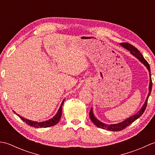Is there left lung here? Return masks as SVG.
Wrapping results in <instances>:
<instances>
[{
	"mask_svg": "<svg viewBox=\"0 0 155 155\" xmlns=\"http://www.w3.org/2000/svg\"><path fill=\"white\" fill-rule=\"evenodd\" d=\"M120 45L122 46L123 48H126L127 50L129 51L130 54L133 56H134V57H136L138 60H139L141 62V63L145 66L147 68V70L149 71V81H150L149 85V93H148L146 100H145V101H144V103L143 104L142 107L140 108V109H139V110L137 111V113L132 115V116H130V117L127 118V119H125L122 122H120V123H116V124H108L106 123H103V122H101V120L97 119V118L94 116L93 107H92L91 109V111H90V113H89V117H90V118L91 119V120L93 121V123L95 125H96L97 127L101 128H103V129H107V130H110V131H120V130H123L124 128L128 127V125H130L131 123H133L134 121H135L137 119H138V118H139L141 116V115L143 114L144 110H145V109H146L147 101H148V99H149V97L150 94L151 90H152V86H153L152 80H151L150 66H149V63L147 62L145 59L144 58L143 56L142 55V54L140 53V51L138 50L137 48L134 47V46H133L132 45H130L129 43H127V42H121V43H120Z\"/></svg>",
	"mask_w": 155,
	"mask_h": 155,
	"instance_id": "8db88e82",
	"label": "left lung"
}]
</instances>
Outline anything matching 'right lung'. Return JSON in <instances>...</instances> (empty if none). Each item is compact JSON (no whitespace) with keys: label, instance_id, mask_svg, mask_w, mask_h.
Listing matches in <instances>:
<instances>
[{"label":"right lung","instance_id":"right-lung-1","mask_svg":"<svg viewBox=\"0 0 155 155\" xmlns=\"http://www.w3.org/2000/svg\"><path fill=\"white\" fill-rule=\"evenodd\" d=\"M64 101H65V98L63 101H62V103H61V106H60V108H58L57 114H56L52 118H51V119H49L48 120H45V121L37 122V121H33V120H29V119H27V118H26L25 117H22L21 116H20L19 114H16V112H15L14 110H13V112H14V113L16 115H17L18 117L21 118L23 121L25 122L26 123H27L28 125H30V126H31V127H34L35 128L50 127H52V126H54V125H55V124H57L59 122V120H61V116H62V104H63Z\"/></svg>","mask_w":155,"mask_h":155}]
</instances>
